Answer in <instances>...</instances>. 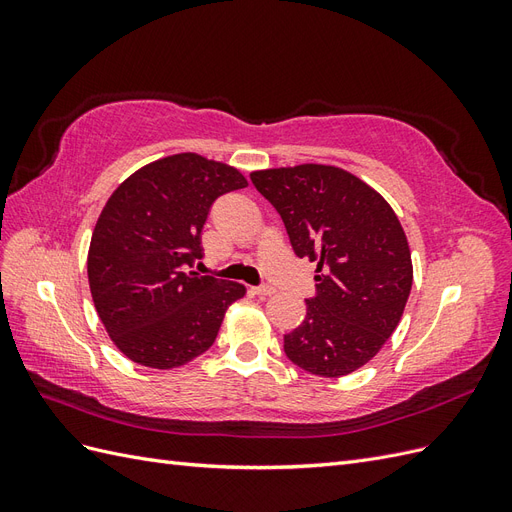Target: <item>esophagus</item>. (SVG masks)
Returning a JSON list of instances; mask_svg holds the SVG:
<instances>
[{
	"mask_svg": "<svg viewBox=\"0 0 512 512\" xmlns=\"http://www.w3.org/2000/svg\"><path fill=\"white\" fill-rule=\"evenodd\" d=\"M254 292L258 294V297H271V294H275V288L273 286H258V288H254Z\"/></svg>",
	"mask_w": 512,
	"mask_h": 512,
	"instance_id": "esophagus-1",
	"label": "esophagus"
}]
</instances>
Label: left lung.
<instances>
[{
	"instance_id": "left-lung-1",
	"label": "left lung",
	"mask_w": 512,
	"mask_h": 512,
	"mask_svg": "<svg viewBox=\"0 0 512 512\" xmlns=\"http://www.w3.org/2000/svg\"><path fill=\"white\" fill-rule=\"evenodd\" d=\"M299 258L318 262L305 320L284 352L322 378L352 374L393 335L412 288L406 232L391 205L342 168L301 164L252 173Z\"/></svg>"
}]
</instances>
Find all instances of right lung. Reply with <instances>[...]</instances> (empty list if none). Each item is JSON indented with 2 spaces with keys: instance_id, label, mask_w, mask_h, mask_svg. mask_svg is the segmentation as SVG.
<instances>
[{
  "instance_id": "1",
  "label": "right lung",
  "mask_w": 512,
  "mask_h": 512,
  "mask_svg": "<svg viewBox=\"0 0 512 512\" xmlns=\"http://www.w3.org/2000/svg\"><path fill=\"white\" fill-rule=\"evenodd\" d=\"M245 185L237 168L177 153L136 170L108 198L87 275L104 329L130 361L173 369L213 346L245 286L188 269L203 258L211 205Z\"/></svg>"
}]
</instances>
